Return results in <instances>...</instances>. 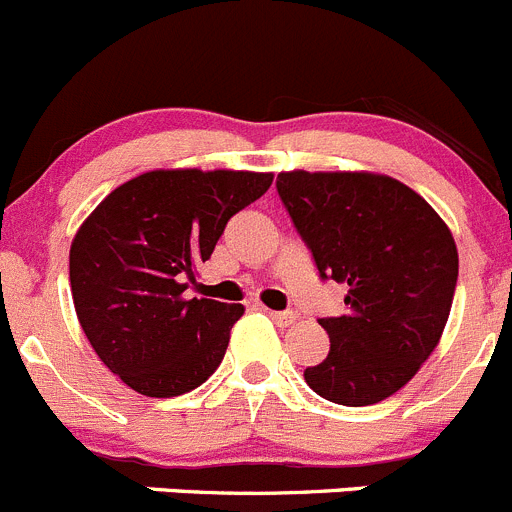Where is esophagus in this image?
<instances>
[{"mask_svg":"<svg viewBox=\"0 0 512 512\" xmlns=\"http://www.w3.org/2000/svg\"><path fill=\"white\" fill-rule=\"evenodd\" d=\"M265 313L270 315L272 321L278 323V326H290V323H295V313H290V310H267Z\"/></svg>","mask_w":512,"mask_h":512,"instance_id":"34e87169","label":"esophagus"}]
</instances>
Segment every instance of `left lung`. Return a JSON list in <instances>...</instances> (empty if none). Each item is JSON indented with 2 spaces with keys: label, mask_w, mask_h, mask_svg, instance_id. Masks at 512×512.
<instances>
[{
  "label": "left lung",
  "mask_w": 512,
  "mask_h": 512,
  "mask_svg": "<svg viewBox=\"0 0 512 512\" xmlns=\"http://www.w3.org/2000/svg\"><path fill=\"white\" fill-rule=\"evenodd\" d=\"M278 194L323 280L348 285L321 318L331 351L305 369L318 396L369 407L414 379L437 348L457 285V245L407 184L371 171H283Z\"/></svg>",
  "instance_id": "left-lung-1"
}]
</instances>
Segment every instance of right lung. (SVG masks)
Segmentation results:
<instances>
[{
    "mask_svg": "<svg viewBox=\"0 0 512 512\" xmlns=\"http://www.w3.org/2000/svg\"><path fill=\"white\" fill-rule=\"evenodd\" d=\"M270 184L260 171H146L80 224L70 245L75 313L100 361L133 391L186 394L222 364L245 308L184 290L229 217Z\"/></svg>",
    "mask_w": 512,
    "mask_h": 512,
    "instance_id": "add662e5",
    "label": "right lung"
}]
</instances>
